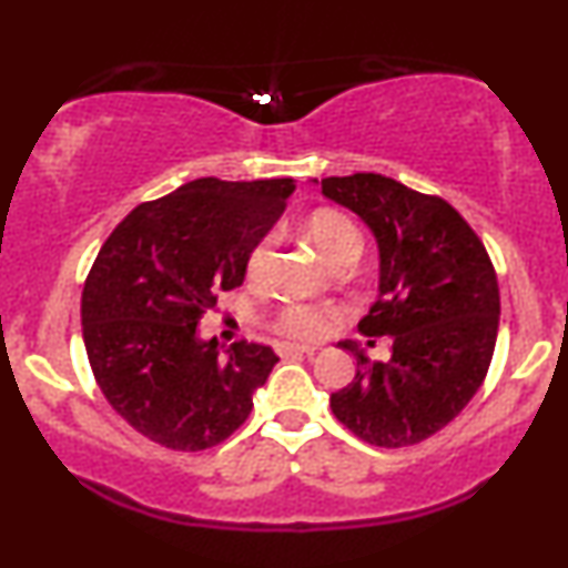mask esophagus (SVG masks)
<instances>
[{
  "label": "esophagus",
  "mask_w": 568,
  "mask_h": 568,
  "mask_svg": "<svg viewBox=\"0 0 568 568\" xmlns=\"http://www.w3.org/2000/svg\"><path fill=\"white\" fill-rule=\"evenodd\" d=\"M280 355H315L317 347H310V344H280Z\"/></svg>",
  "instance_id": "esophagus-1"
}]
</instances>
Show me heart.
Instances as JSON below:
<instances>
[{"label":"heart","instance_id":"1","mask_svg":"<svg viewBox=\"0 0 568 568\" xmlns=\"http://www.w3.org/2000/svg\"><path fill=\"white\" fill-rule=\"evenodd\" d=\"M304 234L328 264L336 262L344 253H361V232H357V226L344 213L325 211V207L323 211H315L304 221ZM270 256L272 237H262L251 247L245 262V275L251 283H258L264 277ZM334 317L336 310L328 304H291L285 310H280L277 328L296 338H315L328 331Z\"/></svg>","mask_w":568,"mask_h":568}]
</instances>
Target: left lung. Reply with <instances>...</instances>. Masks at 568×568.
I'll return each instance as SVG.
<instances>
[{
    "label": "left lung",
    "mask_w": 568,
    "mask_h": 568,
    "mask_svg": "<svg viewBox=\"0 0 568 568\" xmlns=\"http://www.w3.org/2000/svg\"><path fill=\"white\" fill-rule=\"evenodd\" d=\"M312 181L374 234L379 296L357 331L393 338L384 363H371L349 338L338 342L357 368L331 395V410L374 446H414L446 427L484 382L499 328L491 258L446 200L379 173Z\"/></svg>",
    "instance_id": "obj_1"
}]
</instances>
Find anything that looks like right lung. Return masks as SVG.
I'll return each mask as SVG.
<instances>
[{"mask_svg":"<svg viewBox=\"0 0 568 568\" xmlns=\"http://www.w3.org/2000/svg\"><path fill=\"white\" fill-rule=\"evenodd\" d=\"M291 179H197L133 207L98 251L82 291L90 368L130 427L173 452H202L247 419L280 357L221 349L197 325L245 280L251 247L275 226Z\"/></svg>","mask_w":568,"mask_h":568,"instance_id":"right-lung-1","label":"right lung"}]
</instances>
